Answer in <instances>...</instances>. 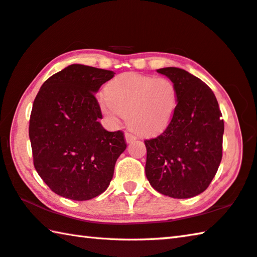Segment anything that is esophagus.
I'll use <instances>...</instances> for the list:
<instances>
[{
  "mask_svg": "<svg viewBox=\"0 0 257 257\" xmlns=\"http://www.w3.org/2000/svg\"><path fill=\"white\" fill-rule=\"evenodd\" d=\"M124 137H125V142H127V143H132V142L136 141V139H137L136 136H134L133 134H129V133L125 134Z\"/></svg>",
  "mask_w": 257,
  "mask_h": 257,
  "instance_id": "esophagus-1",
  "label": "esophagus"
}]
</instances>
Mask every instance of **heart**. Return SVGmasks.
<instances>
[{"label": "heart", "mask_w": 257, "mask_h": 257, "mask_svg": "<svg viewBox=\"0 0 257 257\" xmlns=\"http://www.w3.org/2000/svg\"><path fill=\"white\" fill-rule=\"evenodd\" d=\"M178 105V89L169 78L127 72L113 78L101 98L104 114L113 121L125 116L142 136L159 134L170 124Z\"/></svg>", "instance_id": "1"}]
</instances>
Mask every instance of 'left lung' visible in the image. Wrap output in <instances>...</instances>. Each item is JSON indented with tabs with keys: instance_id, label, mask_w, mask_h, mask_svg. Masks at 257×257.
<instances>
[{
	"instance_id": "obj_1",
	"label": "left lung",
	"mask_w": 257,
	"mask_h": 257,
	"mask_svg": "<svg viewBox=\"0 0 257 257\" xmlns=\"http://www.w3.org/2000/svg\"><path fill=\"white\" fill-rule=\"evenodd\" d=\"M175 82L178 105L160 136L145 141V173L151 186L173 198H190L205 190L222 159L224 122L215 95L184 69L156 70Z\"/></svg>"
}]
</instances>
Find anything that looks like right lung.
Segmentation results:
<instances>
[{"label":"right lung","mask_w":257,"mask_h":257,"mask_svg":"<svg viewBox=\"0 0 257 257\" xmlns=\"http://www.w3.org/2000/svg\"><path fill=\"white\" fill-rule=\"evenodd\" d=\"M114 72L71 64L42 85L29 120L35 169L52 191L88 201L105 191L125 150L123 133L102 127L95 94Z\"/></svg>","instance_id":"add662e5"}]
</instances>
